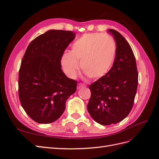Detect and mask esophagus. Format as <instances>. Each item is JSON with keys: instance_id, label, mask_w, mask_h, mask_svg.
I'll return each mask as SVG.
<instances>
[{"instance_id": "34e87169", "label": "esophagus", "mask_w": 159, "mask_h": 159, "mask_svg": "<svg viewBox=\"0 0 159 159\" xmlns=\"http://www.w3.org/2000/svg\"><path fill=\"white\" fill-rule=\"evenodd\" d=\"M85 85H84L83 84H79L77 88H78V89H81V88H85Z\"/></svg>"}]
</instances>
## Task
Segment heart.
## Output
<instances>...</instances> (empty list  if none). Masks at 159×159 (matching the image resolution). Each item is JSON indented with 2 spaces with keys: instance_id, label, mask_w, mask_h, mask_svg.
<instances>
[{
  "instance_id": "obj_1",
  "label": "heart",
  "mask_w": 159,
  "mask_h": 159,
  "mask_svg": "<svg viewBox=\"0 0 159 159\" xmlns=\"http://www.w3.org/2000/svg\"><path fill=\"white\" fill-rule=\"evenodd\" d=\"M117 52L113 38L102 33L85 34L71 45V52L66 51L61 65L71 78L76 76L80 68L88 78L98 80L106 75L113 65Z\"/></svg>"
}]
</instances>
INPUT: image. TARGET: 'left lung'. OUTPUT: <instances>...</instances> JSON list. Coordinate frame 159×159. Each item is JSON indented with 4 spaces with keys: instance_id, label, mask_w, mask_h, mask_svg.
<instances>
[{
    "instance_id": "left-lung-1",
    "label": "left lung",
    "mask_w": 159,
    "mask_h": 159,
    "mask_svg": "<svg viewBox=\"0 0 159 159\" xmlns=\"http://www.w3.org/2000/svg\"><path fill=\"white\" fill-rule=\"evenodd\" d=\"M116 42L117 52L109 73L89 86L91 98L88 111L102 125L117 123L133 107L138 85L136 60L131 46L121 34L108 30Z\"/></svg>"
}]
</instances>
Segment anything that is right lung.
Segmentation results:
<instances>
[{"label":"right lung","mask_w":159,"mask_h":159,"mask_svg":"<svg viewBox=\"0 0 159 159\" xmlns=\"http://www.w3.org/2000/svg\"><path fill=\"white\" fill-rule=\"evenodd\" d=\"M75 34L50 30L28 45L18 77L20 103L34 121L48 124L63 114L66 102L74 94L77 81L68 78L61 69V57Z\"/></svg>","instance_id":"obj_1"}]
</instances>
